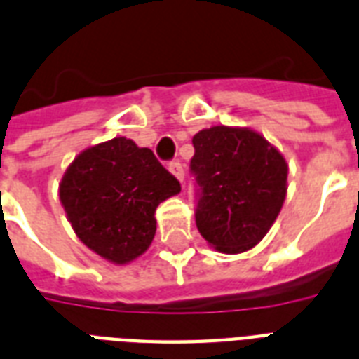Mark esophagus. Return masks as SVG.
<instances>
[{
    "instance_id": "34e87169",
    "label": "esophagus",
    "mask_w": 359,
    "mask_h": 359,
    "mask_svg": "<svg viewBox=\"0 0 359 359\" xmlns=\"http://www.w3.org/2000/svg\"><path fill=\"white\" fill-rule=\"evenodd\" d=\"M170 171L175 175V177H177V179L180 180V182L184 180V165L180 164V162H171Z\"/></svg>"
}]
</instances>
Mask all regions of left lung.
<instances>
[{"label": "left lung", "instance_id": "8db88e82", "mask_svg": "<svg viewBox=\"0 0 359 359\" xmlns=\"http://www.w3.org/2000/svg\"><path fill=\"white\" fill-rule=\"evenodd\" d=\"M191 144L201 236L221 252L252 249L284 205V156L255 130L225 125L199 130Z\"/></svg>", "mask_w": 359, "mask_h": 359}]
</instances>
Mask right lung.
I'll list each match as a JSON object with an SVG mask.
<instances>
[{
	"mask_svg": "<svg viewBox=\"0 0 359 359\" xmlns=\"http://www.w3.org/2000/svg\"><path fill=\"white\" fill-rule=\"evenodd\" d=\"M180 182L153 151L114 138L83 151L60 182L62 203L84 245L114 264L144 255L156 232L154 210Z\"/></svg>",
	"mask_w": 359,
	"mask_h": 359,
	"instance_id": "obj_1",
	"label": "right lung"
}]
</instances>
